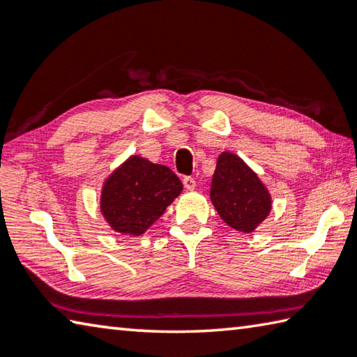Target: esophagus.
<instances>
[{
  "instance_id": "34e87169",
  "label": "esophagus",
  "mask_w": 357,
  "mask_h": 357,
  "mask_svg": "<svg viewBox=\"0 0 357 357\" xmlns=\"http://www.w3.org/2000/svg\"><path fill=\"white\" fill-rule=\"evenodd\" d=\"M183 183H184V187H185L187 190H193V189H195V185H197L195 179H193L192 176H184Z\"/></svg>"
}]
</instances>
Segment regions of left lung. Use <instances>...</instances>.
I'll return each mask as SVG.
<instances>
[{"label": "left lung", "instance_id": "obj_1", "mask_svg": "<svg viewBox=\"0 0 357 357\" xmlns=\"http://www.w3.org/2000/svg\"><path fill=\"white\" fill-rule=\"evenodd\" d=\"M211 202L228 227L243 233H252L273 208L271 193L258 174L228 151L217 159Z\"/></svg>", "mask_w": 357, "mask_h": 357}]
</instances>
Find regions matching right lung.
Segmentation results:
<instances>
[{"label":"right lung","mask_w":357,"mask_h":357,"mask_svg":"<svg viewBox=\"0 0 357 357\" xmlns=\"http://www.w3.org/2000/svg\"><path fill=\"white\" fill-rule=\"evenodd\" d=\"M183 192V183L170 168L130 155L105 179L100 213L113 231L142 236Z\"/></svg>","instance_id":"right-lung-1"}]
</instances>
